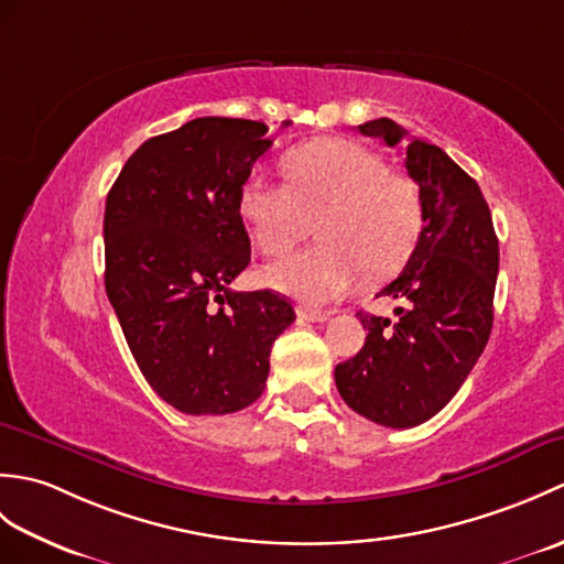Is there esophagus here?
<instances>
[{
	"label": "esophagus",
	"instance_id": "esophagus-1",
	"mask_svg": "<svg viewBox=\"0 0 564 564\" xmlns=\"http://www.w3.org/2000/svg\"><path fill=\"white\" fill-rule=\"evenodd\" d=\"M327 317H329V313H322V310L297 307V319H305V322H325Z\"/></svg>",
	"mask_w": 564,
	"mask_h": 564
}]
</instances>
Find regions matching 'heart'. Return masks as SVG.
Returning <instances> with one entry per match:
<instances>
[{
    "label": "heart",
    "instance_id": "1",
    "mask_svg": "<svg viewBox=\"0 0 564 564\" xmlns=\"http://www.w3.org/2000/svg\"><path fill=\"white\" fill-rule=\"evenodd\" d=\"M285 184L249 176L239 215L257 247L283 254L315 230L325 242L263 269L275 291L307 303L349 293L364 271L382 279L412 254L422 230L414 184L376 152L344 138H322L283 154Z\"/></svg>",
    "mask_w": 564,
    "mask_h": 564
}]
</instances>
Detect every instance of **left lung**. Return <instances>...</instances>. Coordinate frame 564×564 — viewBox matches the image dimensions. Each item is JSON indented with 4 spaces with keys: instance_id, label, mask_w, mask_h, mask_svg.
<instances>
[{
    "instance_id": "1",
    "label": "left lung",
    "mask_w": 564,
    "mask_h": 564,
    "mask_svg": "<svg viewBox=\"0 0 564 564\" xmlns=\"http://www.w3.org/2000/svg\"><path fill=\"white\" fill-rule=\"evenodd\" d=\"M358 130L390 148L406 138L390 118ZM404 166L424 225L402 273L378 293L402 303L398 322L358 313L364 349L334 368L344 402L390 429L426 422L460 390L492 332L499 271L492 213L475 178L419 138L406 142Z\"/></svg>"
}]
</instances>
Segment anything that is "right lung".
Segmentation results:
<instances>
[{
    "mask_svg": "<svg viewBox=\"0 0 564 564\" xmlns=\"http://www.w3.org/2000/svg\"><path fill=\"white\" fill-rule=\"evenodd\" d=\"M271 142L259 121L196 118L142 142L106 198V295L140 373L184 414L257 402L295 319L279 293L230 289L251 257L239 188Z\"/></svg>",
    "mask_w": 564,
    "mask_h": 564,
    "instance_id": "1",
    "label": "right lung"
}]
</instances>
